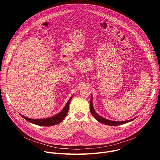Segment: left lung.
Returning <instances> with one entry per match:
<instances>
[{
    "mask_svg": "<svg viewBox=\"0 0 160 160\" xmlns=\"http://www.w3.org/2000/svg\"><path fill=\"white\" fill-rule=\"evenodd\" d=\"M92 95L91 94V98H90V110L91 112V114H92V116L96 118V120H97L99 122L102 123L103 124H106L108 125H110V126H117V125H123L125 123H127L128 122H130L132 120H133L135 118L131 119L130 120H125V121H122V122H115V121H111V120H109L108 119H106L102 117H101L100 115H99L95 111L94 107H93V104H92Z\"/></svg>",
    "mask_w": 160,
    "mask_h": 160,
    "instance_id": "8db88e82",
    "label": "left lung"
}]
</instances>
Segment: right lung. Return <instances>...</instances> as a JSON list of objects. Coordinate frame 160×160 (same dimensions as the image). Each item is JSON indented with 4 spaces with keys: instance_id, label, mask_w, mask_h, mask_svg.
<instances>
[{
    "instance_id": "obj_1",
    "label": "right lung",
    "mask_w": 160,
    "mask_h": 160,
    "mask_svg": "<svg viewBox=\"0 0 160 160\" xmlns=\"http://www.w3.org/2000/svg\"><path fill=\"white\" fill-rule=\"evenodd\" d=\"M73 98V96L70 98V99L68 100V101L67 102L66 104L65 105V106L64 107V108L59 112L58 113L57 115L48 118H44V119H32V118H27L23 115H22L20 114V115L25 118L26 120H27L28 122L37 125H40V126H45V127H50V126H53L57 124H59V123H61L66 117V115L68 114V109H69V106H70V102L72 100Z\"/></svg>"
}]
</instances>
